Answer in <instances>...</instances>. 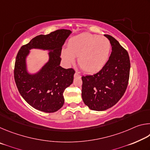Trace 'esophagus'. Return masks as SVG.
I'll return each mask as SVG.
<instances>
[{
    "instance_id": "34e87169",
    "label": "esophagus",
    "mask_w": 150,
    "mask_h": 150,
    "mask_svg": "<svg viewBox=\"0 0 150 150\" xmlns=\"http://www.w3.org/2000/svg\"><path fill=\"white\" fill-rule=\"evenodd\" d=\"M74 77L75 78H81V75L79 74V73H75V75H74Z\"/></svg>"
}]
</instances>
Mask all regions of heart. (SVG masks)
<instances>
[{
  "instance_id": "obj_1",
  "label": "heart",
  "mask_w": 150,
  "mask_h": 150,
  "mask_svg": "<svg viewBox=\"0 0 150 150\" xmlns=\"http://www.w3.org/2000/svg\"><path fill=\"white\" fill-rule=\"evenodd\" d=\"M111 44L106 37L85 32L72 37L67 48L62 51V57L71 64L77 58L78 64L83 71L92 74L99 71L110 55Z\"/></svg>"
}]
</instances>
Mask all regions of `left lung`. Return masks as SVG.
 Here are the masks:
<instances>
[{"mask_svg":"<svg viewBox=\"0 0 150 150\" xmlns=\"http://www.w3.org/2000/svg\"><path fill=\"white\" fill-rule=\"evenodd\" d=\"M105 36L112 46L108 62L98 73L82 77L83 102L96 111L105 110L118 102L126 90L130 76L128 53L112 36Z\"/></svg>","mask_w":150,"mask_h":150,"instance_id":"left-lung-1","label":"left lung"}]
</instances>
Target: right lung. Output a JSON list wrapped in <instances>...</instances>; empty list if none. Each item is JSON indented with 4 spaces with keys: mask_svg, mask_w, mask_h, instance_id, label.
Here are the masks:
<instances>
[{
    "mask_svg": "<svg viewBox=\"0 0 150 150\" xmlns=\"http://www.w3.org/2000/svg\"><path fill=\"white\" fill-rule=\"evenodd\" d=\"M71 31L61 29L37 35L22 45L16 55L14 77L19 93L32 107L44 112H54L64 104L63 92L73 83L75 71L60 66L62 46ZM33 48L49 50V61L38 72L30 74L26 57Z\"/></svg>",
    "mask_w": 150,
    "mask_h": 150,
    "instance_id": "1",
    "label": "right lung"
}]
</instances>
